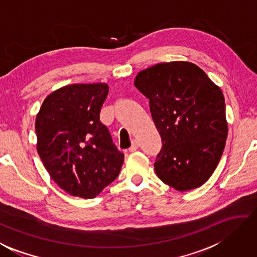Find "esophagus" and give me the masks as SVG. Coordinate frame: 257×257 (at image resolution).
<instances>
[{
	"mask_svg": "<svg viewBox=\"0 0 257 257\" xmlns=\"http://www.w3.org/2000/svg\"><path fill=\"white\" fill-rule=\"evenodd\" d=\"M138 146H139V143H138V141H137V139H134V141L132 142V146H130V148H129V152H135V151H137V149H138Z\"/></svg>",
	"mask_w": 257,
	"mask_h": 257,
	"instance_id": "esophagus-1",
	"label": "esophagus"
}]
</instances>
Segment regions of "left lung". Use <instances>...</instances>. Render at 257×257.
I'll return each mask as SVG.
<instances>
[{
  "label": "left lung",
  "mask_w": 257,
  "mask_h": 257,
  "mask_svg": "<svg viewBox=\"0 0 257 257\" xmlns=\"http://www.w3.org/2000/svg\"><path fill=\"white\" fill-rule=\"evenodd\" d=\"M136 86L149 100L162 138L157 176L179 191L201 186L216 170L228 127L220 88L197 65L162 63L138 73Z\"/></svg>",
  "instance_id": "8db88e82"
}]
</instances>
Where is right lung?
I'll return each instance as SVG.
<instances>
[{
    "instance_id": "right-lung-1",
    "label": "right lung",
    "mask_w": 257,
    "mask_h": 257,
    "mask_svg": "<svg viewBox=\"0 0 257 257\" xmlns=\"http://www.w3.org/2000/svg\"><path fill=\"white\" fill-rule=\"evenodd\" d=\"M104 83L72 84L46 97L36 118L37 151L51 179L74 197L95 198L116 179L124 155L100 111Z\"/></svg>"
}]
</instances>
